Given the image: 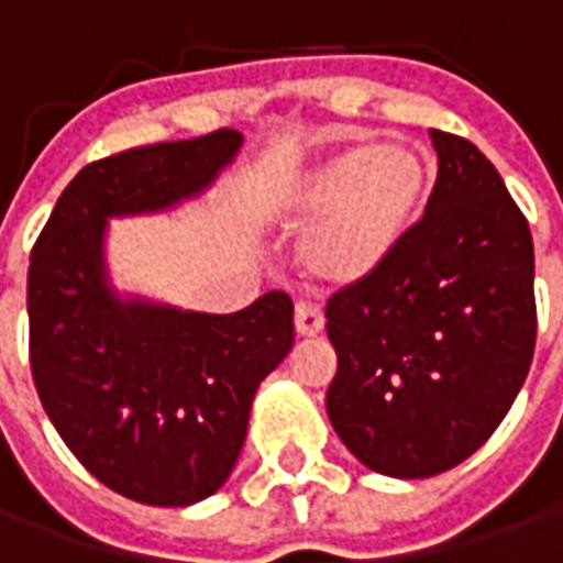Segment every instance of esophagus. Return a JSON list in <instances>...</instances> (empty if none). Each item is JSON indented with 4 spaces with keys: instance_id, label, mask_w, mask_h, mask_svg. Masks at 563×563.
<instances>
[{
    "instance_id": "esophagus-1",
    "label": "esophagus",
    "mask_w": 563,
    "mask_h": 563,
    "mask_svg": "<svg viewBox=\"0 0 563 563\" xmlns=\"http://www.w3.org/2000/svg\"><path fill=\"white\" fill-rule=\"evenodd\" d=\"M322 325H325L322 310L317 305H310V301H298V307H295V331L301 338H317Z\"/></svg>"
}]
</instances>
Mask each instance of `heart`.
Instances as JSON below:
<instances>
[{
    "instance_id": "b5f03b06",
    "label": "heart",
    "mask_w": 563,
    "mask_h": 563,
    "mask_svg": "<svg viewBox=\"0 0 563 563\" xmlns=\"http://www.w3.org/2000/svg\"><path fill=\"white\" fill-rule=\"evenodd\" d=\"M431 192V162L407 144H350L319 159L286 196V225L309 229L301 262L331 289L374 277L410 238Z\"/></svg>"
}]
</instances>
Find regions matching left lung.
<instances>
[{
	"mask_svg": "<svg viewBox=\"0 0 563 563\" xmlns=\"http://www.w3.org/2000/svg\"><path fill=\"white\" fill-rule=\"evenodd\" d=\"M431 144L424 217L374 277L325 307L331 424L365 467L398 479L471 459L516 401L537 341L525 213L476 144L440 129Z\"/></svg>",
	"mask_w": 563,
	"mask_h": 563,
	"instance_id": "1",
	"label": "left lung"
}]
</instances>
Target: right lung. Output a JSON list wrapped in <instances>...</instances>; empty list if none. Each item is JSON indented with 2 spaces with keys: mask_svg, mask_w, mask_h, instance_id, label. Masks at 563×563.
<instances>
[{
  "mask_svg": "<svg viewBox=\"0 0 563 563\" xmlns=\"http://www.w3.org/2000/svg\"><path fill=\"white\" fill-rule=\"evenodd\" d=\"M241 144L217 129L90 162L32 246L30 365L44 413L99 483L150 507H189L229 479L258 383L292 350V298L268 292L229 317L120 298L104 232L111 217L201 196Z\"/></svg>",
  "mask_w": 563,
  "mask_h": 563,
  "instance_id": "right-lung-1",
  "label": "right lung"
}]
</instances>
